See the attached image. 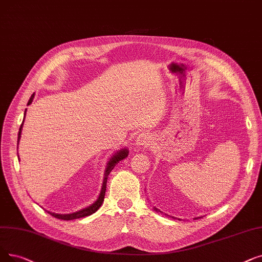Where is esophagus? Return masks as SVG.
I'll list each match as a JSON object with an SVG mask.
<instances>
[{"instance_id":"esophagus-1","label":"esophagus","mask_w":262,"mask_h":262,"mask_svg":"<svg viewBox=\"0 0 262 262\" xmlns=\"http://www.w3.org/2000/svg\"><path fill=\"white\" fill-rule=\"evenodd\" d=\"M135 142H136L135 143L136 147H137L138 150H143V149H145V147L149 146L150 143H151L150 136H147L145 134H141V135L138 136Z\"/></svg>"}]
</instances>
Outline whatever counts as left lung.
<instances>
[{
  "label": "left lung",
  "instance_id": "left-lung-1",
  "mask_svg": "<svg viewBox=\"0 0 262 262\" xmlns=\"http://www.w3.org/2000/svg\"><path fill=\"white\" fill-rule=\"evenodd\" d=\"M153 210H154V211H156V212H161V211H159V210H158V209H156V208H153ZM161 213H163V212H161ZM165 215H167V216H168V217H171V219H174V217H173V216H170V215H168V214H165ZM197 219H201V217H197Z\"/></svg>",
  "mask_w": 262,
  "mask_h": 262
}]
</instances>
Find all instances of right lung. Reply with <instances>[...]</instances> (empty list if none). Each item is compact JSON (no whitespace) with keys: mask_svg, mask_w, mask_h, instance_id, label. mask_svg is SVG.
I'll return each instance as SVG.
<instances>
[{"mask_svg":"<svg viewBox=\"0 0 262 262\" xmlns=\"http://www.w3.org/2000/svg\"><path fill=\"white\" fill-rule=\"evenodd\" d=\"M34 95H35V93H33L29 99V103L28 105H31L32 101H33V98H34ZM26 112H27V109L25 111V118H26ZM24 122H25V119L24 121H22V124L21 126L19 128V133H18V144H19V140H20V137H21V132H22V126H24ZM128 156V150L126 149V147H124V149H121L119 151H117L115 154H113L110 159L107 163V166H106V169H105V173H104V180H103V185H101V189H100V192H99V196L98 198L91 204V206L84 208V209H81L79 210L77 212H74V213H70V214H59V213H54V212H50V211H47L50 215H52L53 217L55 219H59V220H63V221H72V220H76V219H81V217H85V216H90L91 214L95 213L99 208L101 204H103L104 202V198H105V192H106V185H107V179H108V176L109 173L112 171V169L116 167V165H118L119 162H121L122 159L126 158Z\"/></svg>","mask_w":262,"mask_h":262,"instance_id":"1","label":"right lung"}]
</instances>
